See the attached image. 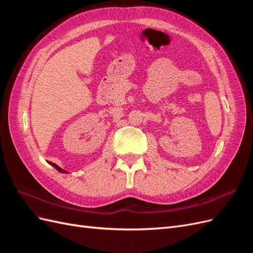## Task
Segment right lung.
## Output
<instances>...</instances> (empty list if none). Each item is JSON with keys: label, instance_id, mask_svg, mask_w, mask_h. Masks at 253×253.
Masks as SVG:
<instances>
[{"label": "right lung", "instance_id": "1", "mask_svg": "<svg viewBox=\"0 0 253 253\" xmlns=\"http://www.w3.org/2000/svg\"><path fill=\"white\" fill-rule=\"evenodd\" d=\"M49 164H50V165H51V166H52L53 168H55V169H56V170H58V171H59L60 173H68V172H66L65 170H63V169H61V168H60L59 166H57L56 164H52V163H49Z\"/></svg>", "mask_w": 253, "mask_h": 253}]
</instances>
